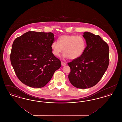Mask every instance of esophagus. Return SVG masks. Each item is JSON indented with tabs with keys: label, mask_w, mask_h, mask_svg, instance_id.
<instances>
[{
	"label": "esophagus",
	"mask_w": 122,
	"mask_h": 122,
	"mask_svg": "<svg viewBox=\"0 0 122 122\" xmlns=\"http://www.w3.org/2000/svg\"><path fill=\"white\" fill-rule=\"evenodd\" d=\"M66 63H64V62H61V65L62 66H65V65H66Z\"/></svg>",
	"instance_id": "esophagus-1"
}]
</instances>
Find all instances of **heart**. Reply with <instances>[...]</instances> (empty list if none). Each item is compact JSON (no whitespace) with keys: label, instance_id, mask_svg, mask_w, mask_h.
<instances>
[{"label":"heart","instance_id":"obj_1","mask_svg":"<svg viewBox=\"0 0 122 122\" xmlns=\"http://www.w3.org/2000/svg\"><path fill=\"white\" fill-rule=\"evenodd\" d=\"M86 46L85 39L82 36L64 35L58 37V41H53L51 45L52 53L59 56L63 50V57L74 60L82 56Z\"/></svg>","mask_w":122,"mask_h":122}]
</instances>
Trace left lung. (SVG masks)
<instances>
[{
    "label": "left lung",
    "mask_w": 122,
    "mask_h": 122,
    "mask_svg": "<svg viewBox=\"0 0 122 122\" xmlns=\"http://www.w3.org/2000/svg\"><path fill=\"white\" fill-rule=\"evenodd\" d=\"M83 36L86 48L80 58L68 63L71 70L68 77L75 87L86 89L97 84L104 75L109 64V49L99 35L86 31Z\"/></svg>",
    "instance_id": "obj_1"
}]
</instances>
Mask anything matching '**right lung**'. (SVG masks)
I'll use <instances>...</instances> for the list:
<instances>
[{"instance_id":"add662e5","label":"right lung","mask_w":122,"mask_h":122,"mask_svg":"<svg viewBox=\"0 0 122 122\" xmlns=\"http://www.w3.org/2000/svg\"><path fill=\"white\" fill-rule=\"evenodd\" d=\"M54 40L52 32L30 31L14 41L10 61L24 84L33 88L43 87L60 68V60L52 52Z\"/></svg>"}]
</instances>
